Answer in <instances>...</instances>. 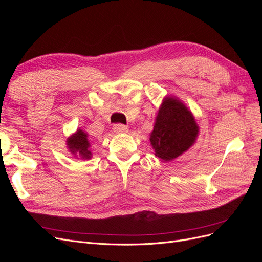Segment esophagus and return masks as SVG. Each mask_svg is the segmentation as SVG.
<instances>
[{"instance_id":"esophagus-1","label":"esophagus","mask_w":262,"mask_h":262,"mask_svg":"<svg viewBox=\"0 0 262 262\" xmlns=\"http://www.w3.org/2000/svg\"><path fill=\"white\" fill-rule=\"evenodd\" d=\"M114 131L117 132V133H125L129 131V128L124 124H121V123H117L114 125Z\"/></svg>"}]
</instances>
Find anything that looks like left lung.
Returning <instances> with one entry per match:
<instances>
[{"mask_svg": "<svg viewBox=\"0 0 262 262\" xmlns=\"http://www.w3.org/2000/svg\"><path fill=\"white\" fill-rule=\"evenodd\" d=\"M198 125L192 114L177 99L165 98L158 112L150 144L155 155L164 161H171L194 143Z\"/></svg>", "mask_w": 262, "mask_h": 262, "instance_id": "1", "label": "left lung"}]
</instances>
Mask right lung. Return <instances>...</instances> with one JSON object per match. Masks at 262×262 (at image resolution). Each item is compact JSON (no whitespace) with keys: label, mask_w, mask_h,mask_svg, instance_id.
Masks as SVG:
<instances>
[{"label":"right lung","mask_w":262,"mask_h":262,"mask_svg":"<svg viewBox=\"0 0 262 262\" xmlns=\"http://www.w3.org/2000/svg\"><path fill=\"white\" fill-rule=\"evenodd\" d=\"M68 145L72 153L77 152L83 158L91 157V152L89 150L90 142L87 140V134L82 130H77L74 136L68 139Z\"/></svg>","instance_id":"right-lung-1"}]
</instances>
